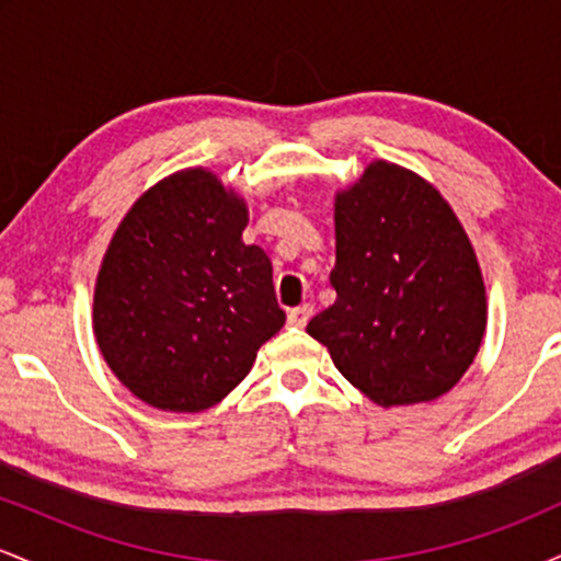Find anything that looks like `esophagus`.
<instances>
[{
	"mask_svg": "<svg viewBox=\"0 0 561 561\" xmlns=\"http://www.w3.org/2000/svg\"><path fill=\"white\" fill-rule=\"evenodd\" d=\"M311 313H313L311 302H302V306L293 308V311L287 313V321H289V324H293V327H306L308 319H311Z\"/></svg>",
	"mask_w": 561,
	"mask_h": 561,
	"instance_id": "obj_1",
	"label": "esophagus"
}]
</instances>
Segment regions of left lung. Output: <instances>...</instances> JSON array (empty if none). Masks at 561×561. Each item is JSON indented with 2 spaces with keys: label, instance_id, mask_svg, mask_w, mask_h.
<instances>
[{
  "label": "left lung",
  "instance_id": "obj_1",
  "mask_svg": "<svg viewBox=\"0 0 561 561\" xmlns=\"http://www.w3.org/2000/svg\"><path fill=\"white\" fill-rule=\"evenodd\" d=\"M337 300L308 321L334 366L377 405L440 398L485 334L480 263L433 184L388 160L334 197Z\"/></svg>",
  "mask_w": 561,
  "mask_h": 561
}]
</instances>
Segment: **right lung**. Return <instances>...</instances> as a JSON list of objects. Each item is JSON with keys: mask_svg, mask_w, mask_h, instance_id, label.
Wrapping results in <instances>:
<instances>
[{"mask_svg": "<svg viewBox=\"0 0 561 561\" xmlns=\"http://www.w3.org/2000/svg\"><path fill=\"white\" fill-rule=\"evenodd\" d=\"M248 205L186 169L141 195L115 229L94 287V337L113 375L163 411H203L253 369L285 324L272 261L244 244Z\"/></svg>", "mask_w": 561, "mask_h": 561, "instance_id": "add662e5", "label": "right lung"}]
</instances>
